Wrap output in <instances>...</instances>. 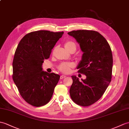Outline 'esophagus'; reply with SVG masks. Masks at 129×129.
I'll return each instance as SVG.
<instances>
[{"label": "esophagus", "mask_w": 129, "mask_h": 129, "mask_svg": "<svg viewBox=\"0 0 129 129\" xmlns=\"http://www.w3.org/2000/svg\"><path fill=\"white\" fill-rule=\"evenodd\" d=\"M65 77H66V76H65V75H61V76H60V79H64V78H65Z\"/></svg>", "instance_id": "34e87169"}]
</instances>
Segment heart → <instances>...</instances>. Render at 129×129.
Returning a JSON list of instances; mask_svg holds the SVG:
<instances>
[{
  "mask_svg": "<svg viewBox=\"0 0 129 129\" xmlns=\"http://www.w3.org/2000/svg\"><path fill=\"white\" fill-rule=\"evenodd\" d=\"M65 49L69 52L73 51L75 52L76 50V45L75 43L72 41H68L64 44ZM74 67V64L71 62H63L59 66V69L60 71L64 73H68L70 72L71 68Z\"/></svg>",
  "mask_w": 129,
  "mask_h": 129,
  "instance_id": "heart-1",
  "label": "heart"
}]
</instances>
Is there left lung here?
<instances>
[{
	"instance_id": "obj_1",
	"label": "left lung",
	"mask_w": 129,
	"mask_h": 129,
	"mask_svg": "<svg viewBox=\"0 0 129 129\" xmlns=\"http://www.w3.org/2000/svg\"><path fill=\"white\" fill-rule=\"evenodd\" d=\"M68 34L75 39L83 52L77 69L86 76L80 81L76 76H71L70 97L78 105L89 106L100 100L111 81V48L105 38L97 31L77 30Z\"/></svg>"
}]
</instances>
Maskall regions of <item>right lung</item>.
I'll return each mask as SVG.
<instances>
[{"instance_id": "obj_1", "label": "right lung", "mask_w": 129, "mask_h": 129, "mask_svg": "<svg viewBox=\"0 0 129 129\" xmlns=\"http://www.w3.org/2000/svg\"><path fill=\"white\" fill-rule=\"evenodd\" d=\"M63 34L44 30L32 32L18 44L13 62V79L23 100L33 106L48 103L59 81V75L43 71L42 64Z\"/></svg>"}]
</instances>
